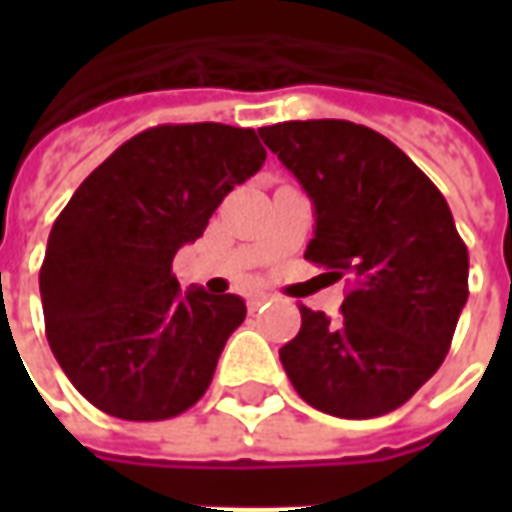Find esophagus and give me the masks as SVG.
<instances>
[{
  "instance_id": "34e87169",
  "label": "esophagus",
  "mask_w": 512,
  "mask_h": 512,
  "mask_svg": "<svg viewBox=\"0 0 512 512\" xmlns=\"http://www.w3.org/2000/svg\"><path fill=\"white\" fill-rule=\"evenodd\" d=\"M268 301H271V296H268V293H255V296L249 299V312H257L260 307H263V304H268Z\"/></svg>"
}]
</instances>
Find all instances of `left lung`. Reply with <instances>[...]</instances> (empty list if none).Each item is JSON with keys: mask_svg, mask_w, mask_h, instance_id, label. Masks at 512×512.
<instances>
[{"mask_svg": "<svg viewBox=\"0 0 512 512\" xmlns=\"http://www.w3.org/2000/svg\"><path fill=\"white\" fill-rule=\"evenodd\" d=\"M260 136L315 205L304 257L351 282L334 321L301 304L282 367L323 414H389L439 370L469 299V252L450 205L373 128L288 120Z\"/></svg>", "mask_w": 512, "mask_h": 512, "instance_id": "8db88e82", "label": "left lung"}]
</instances>
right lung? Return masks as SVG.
I'll return each mask as SVG.
<instances>
[{"label": "right lung", "mask_w": 512, "mask_h": 512, "mask_svg": "<svg viewBox=\"0 0 512 512\" xmlns=\"http://www.w3.org/2000/svg\"><path fill=\"white\" fill-rule=\"evenodd\" d=\"M266 161L252 128L153 126L95 167L51 227L40 266L46 337L95 408L158 422L211 386L244 323L233 293H180L172 257Z\"/></svg>", "instance_id": "1"}]
</instances>
